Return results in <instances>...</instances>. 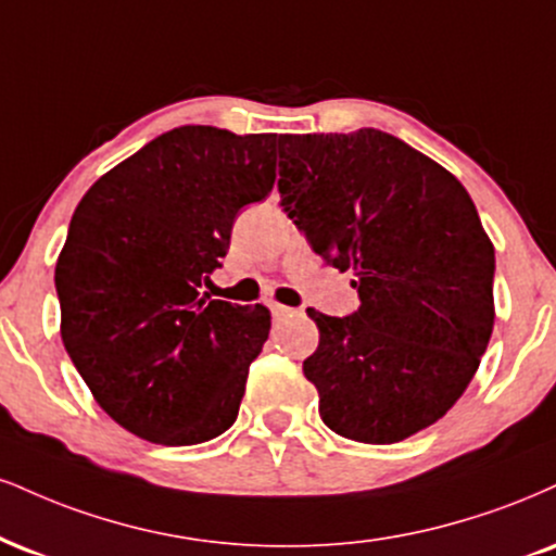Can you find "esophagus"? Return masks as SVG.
I'll return each mask as SVG.
<instances>
[{"label": "esophagus", "instance_id": "obj_1", "mask_svg": "<svg viewBox=\"0 0 556 556\" xmlns=\"http://www.w3.org/2000/svg\"><path fill=\"white\" fill-rule=\"evenodd\" d=\"M269 311H271V316H274V318H282V316H290L292 307L279 305V303H271V305H269Z\"/></svg>", "mask_w": 556, "mask_h": 556}]
</instances>
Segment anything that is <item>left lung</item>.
<instances>
[{
    "mask_svg": "<svg viewBox=\"0 0 556 556\" xmlns=\"http://www.w3.org/2000/svg\"><path fill=\"white\" fill-rule=\"evenodd\" d=\"M279 197L311 249L352 269L359 307L324 316L303 363L326 427L388 445L438 422L494 326V249L469 191L393 134H282Z\"/></svg>",
    "mask_w": 556,
    "mask_h": 556,
    "instance_id": "1",
    "label": "left lung"
}]
</instances>
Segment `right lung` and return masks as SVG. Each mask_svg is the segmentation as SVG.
<instances>
[{
  "label": "right lung",
  "mask_w": 556,
  "mask_h": 556,
  "mask_svg": "<svg viewBox=\"0 0 556 556\" xmlns=\"http://www.w3.org/2000/svg\"><path fill=\"white\" fill-rule=\"evenodd\" d=\"M274 139L178 126L98 178L72 214L53 274L64 350L137 438L197 445L236 422L271 316L202 287L238 212L269 197Z\"/></svg>",
  "instance_id": "obj_1"
}]
</instances>
